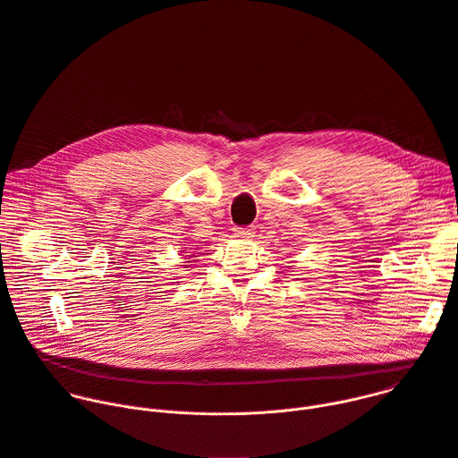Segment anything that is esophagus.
Here are the masks:
<instances>
[{
  "label": "esophagus",
  "mask_w": 458,
  "mask_h": 458,
  "mask_svg": "<svg viewBox=\"0 0 458 458\" xmlns=\"http://www.w3.org/2000/svg\"><path fill=\"white\" fill-rule=\"evenodd\" d=\"M233 233H235L237 237L250 239V237H253V228H251V226H233Z\"/></svg>",
  "instance_id": "esophagus-1"
}]
</instances>
